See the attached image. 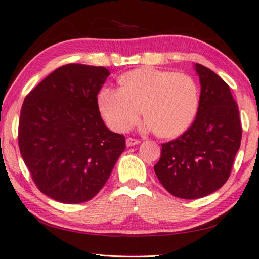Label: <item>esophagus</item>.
I'll return each instance as SVG.
<instances>
[{
    "mask_svg": "<svg viewBox=\"0 0 259 259\" xmlns=\"http://www.w3.org/2000/svg\"><path fill=\"white\" fill-rule=\"evenodd\" d=\"M140 144V140H138V139H134V138H127L126 139V145L131 147V146H134V145H138Z\"/></svg>",
    "mask_w": 259,
    "mask_h": 259,
    "instance_id": "obj_1",
    "label": "esophagus"
}]
</instances>
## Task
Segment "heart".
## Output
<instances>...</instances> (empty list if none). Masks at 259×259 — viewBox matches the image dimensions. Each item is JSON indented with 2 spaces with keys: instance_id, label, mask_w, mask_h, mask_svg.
Returning a JSON list of instances; mask_svg holds the SVG:
<instances>
[{
  "instance_id": "heart-1",
  "label": "heart",
  "mask_w": 259,
  "mask_h": 259,
  "mask_svg": "<svg viewBox=\"0 0 259 259\" xmlns=\"http://www.w3.org/2000/svg\"><path fill=\"white\" fill-rule=\"evenodd\" d=\"M119 90L103 88L97 96L103 118L115 132L130 130L141 114V127L162 138L185 133L198 108V88L186 73L142 66L119 77Z\"/></svg>"
}]
</instances>
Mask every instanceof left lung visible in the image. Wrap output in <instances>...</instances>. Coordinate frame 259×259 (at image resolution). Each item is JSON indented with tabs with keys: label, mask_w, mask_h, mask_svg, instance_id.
<instances>
[{
	"label": "left lung",
	"mask_w": 259,
	"mask_h": 259,
	"mask_svg": "<svg viewBox=\"0 0 259 259\" xmlns=\"http://www.w3.org/2000/svg\"><path fill=\"white\" fill-rule=\"evenodd\" d=\"M194 67L201 84L196 118L182 136L161 145L154 166L161 185L185 200L207 196L227 182L242 139L229 85L208 67L197 63Z\"/></svg>",
	"instance_id": "obj_1"
}]
</instances>
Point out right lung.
<instances>
[{
    "mask_svg": "<svg viewBox=\"0 0 259 259\" xmlns=\"http://www.w3.org/2000/svg\"><path fill=\"white\" fill-rule=\"evenodd\" d=\"M108 76L103 66L67 64L25 97L18 146L37 188L52 200H91L125 151V137L105 126L97 102Z\"/></svg>",
    "mask_w": 259,
    "mask_h": 259,
    "instance_id": "right-lung-1",
    "label": "right lung"
}]
</instances>
